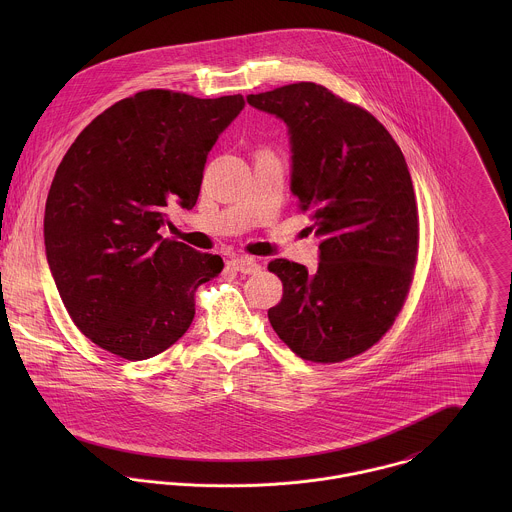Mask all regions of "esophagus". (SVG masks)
Here are the masks:
<instances>
[{
  "mask_svg": "<svg viewBox=\"0 0 512 512\" xmlns=\"http://www.w3.org/2000/svg\"><path fill=\"white\" fill-rule=\"evenodd\" d=\"M230 268L240 272V274H258L260 272V264L252 258V256H240V258H232Z\"/></svg>",
  "mask_w": 512,
  "mask_h": 512,
  "instance_id": "34e87169",
  "label": "esophagus"
}]
</instances>
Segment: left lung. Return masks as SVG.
<instances>
[{"instance_id":"1","label":"left lung","mask_w":512,"mask_h":512,"mask_svg":"<svg viewBox=\"0 0 512 512\" xmlns=\"http://www.w3.org/2000/svg\"><path fill=\"white\" fill-rule=\"evenodd\" d=\"M246 102L288 126L290 189L323 236L317 272L284 258L268 264L284 284L268 319L305 361L361 355L390 329L412 284L418 209L406 159L372 114L315 82Z\"/></svg>"}]
</instances>
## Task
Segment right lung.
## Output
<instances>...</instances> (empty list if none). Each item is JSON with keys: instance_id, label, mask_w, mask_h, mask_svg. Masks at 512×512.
<instances>
[{"instance_id": "obj_1", "label": "right lung", "mask_w": 512, "mask_h": 512, "mask_svg": "<svg viewBox=\"0 0 512 512\" xmlns=\"http://www.w3.org/2000/svg\"><path fill=\"white\" fill-rule=\"evenodd\" d=\"M242 108L240 94L144 90L96 116L57 167L49 270L74 325L104 351L144 361L189 329L195 290L224 264L159 228L171 207H195L207 155Z\"/></svg>"}]
</instances>
